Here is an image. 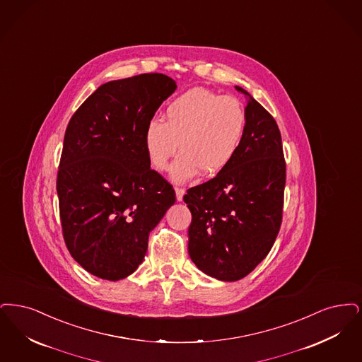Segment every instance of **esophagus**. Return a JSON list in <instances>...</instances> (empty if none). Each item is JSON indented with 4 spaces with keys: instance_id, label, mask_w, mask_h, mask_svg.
Returning <instances> with one entry per match:
<instances>
[{
    "instance_id": "obj_1",
    "label": "esophagus",
    "mask_w": 362,
    "mask_h": 362,
    "mask_svg": "<svg viewBox=\"0 0 362 362\" xmlns=\"http://www.w3.org/2000/svg\"><path fill=\"white\" fill-rule=\"evenodd\" d=\"M175 197H177V200L178 202H181L182 200V197H184V194H185V189L180 188V187H175Z\"/></svg>"
}]
</instances>
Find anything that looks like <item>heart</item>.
Returning <instances> with one entry per match:
<instances>
[{"mask_svg":"<svg viewBox=\"0 0 362 362\" xmlns=\"http://www.w3.org/2000/svg\"><path fill=\"white\" fill-rule=\"evenodd\" d=\"M246 123L247 113L238 98L193 88L166 107V122H147L144 148L151 165L163 172L181 146L170 175L185 182L202 170L214 175L226 169L242 144Z\"/></svg>","mask_w":362,"mask_h":362,"instance_id":"1","label":"heart"}]
</instances>
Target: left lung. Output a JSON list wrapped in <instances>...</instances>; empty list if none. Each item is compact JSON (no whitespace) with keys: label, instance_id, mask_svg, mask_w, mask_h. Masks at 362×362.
Returning <instances> with one entry per match:
<instances>
[{"label":"left lung","instance_id":"8db88e82","mask_svg":"<svg viewBox=\"0 0 362 362\" xmlns=\"http://www.w3.org/2000/svg\"><path fill=\"white\" fill-rule=\"evenodd\" d=\"M247 95V123L231 163L187 190L189 255L221 281L246 277L267 257L283 221L285 158L276 120Z\"/></svg>","mask_w":362,"mask_h":362}]
</instances>
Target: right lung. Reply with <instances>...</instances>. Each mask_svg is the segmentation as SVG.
<instances>
[{
	"mask_svg": "<svg viewBox=\"0 0 362 362\" xmlns=\"http://www.w3.org/2000/svg\"><path fill=\"white\" fill-rule=\"evenodd\" d=\"M160 73L110 81L89 95L64 132L57 177L63 239L95 277L117 281L139 267L148 234L175 203L150 168L143 131L174 93Z\"/></svg>",
	"mask_w": 362,
	"mask_h": 362,
	"instance_id": "1",
	"label": "right lung"
}]
</instances>
